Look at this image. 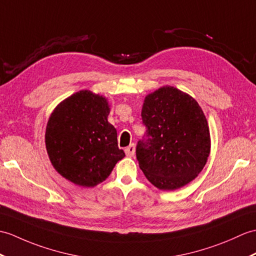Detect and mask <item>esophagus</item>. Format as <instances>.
<instances>
[{
  "instance_id": "obj_1",
  "label": "esophagus",
  "mask_w": 256,
  "mask_h": 256,
  "mask_svg": "<svg viewBox=\"0 0 256 256\" xmlns=\"http://www.w3.org/2000/svg\"><path fill=\"white\" fill-rule=\"evenodd\" d=\"M126 156H128V157L134 156V154H135V144H130L128 147H126Z\"/></svg>"
}]
</instances>
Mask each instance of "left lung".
Returning a JSON list of instances; mask_svg holds the SVG:
<instances>
[{"instance_id":"obj_1","label":"left lung","mask_w":256,"mask_h":256,"mask_svg":"<svg viewBox=\"0 0 256 256\" xmlns=\"http://www.w3.org/2000/svg\"><path fill=\"white\" fill-rule=\"evenodd\" d=\"M142 120L146 138L138 142L136 158L147 180L164 191L194 180L210 152L208 123L198 101L164 86L145 97Z\"/></svg>"}]
</instances>
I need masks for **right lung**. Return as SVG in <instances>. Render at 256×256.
<instances>
[{
  "label": "right lung",
  "instance_id": "right-lung-1",
  "mask_svg": "<svg viewBox=\"0 0 256 256\" xmlns=\"http://www.w3.org/2000/svg\"><path fill=\"white\" fill-rule=\"evenodd\" d=\"M108 100L80 90L53 110L46 128V147L54 169L82 188L104 181L126 156L118 147L116 128L108 122Z\"/></svg>",
  "mask_w": 256,
  "mask_h": 256
}]
</instances>
